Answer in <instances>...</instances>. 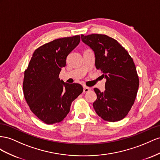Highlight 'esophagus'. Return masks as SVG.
<instances>
[{
  "label": "esophagus",
  "mask_w": 160,
  "mask_h": 160,
  "mask_svg": "<svg viewBox=\"0 0 160 160\" xmlns=\"http://www.w3.org/2000/svg\"><path fill=\"white\" fill-rule=\"evenodd\" d=\"M90 90H91V88H90V87H86V86H85V87H84L83 92H84V93H86V92H89V91H90Z\"/></svg>",
  "instance_id": "esophagus-1"
}]
</instances>
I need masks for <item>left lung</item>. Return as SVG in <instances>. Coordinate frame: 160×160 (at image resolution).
Returning <instances> with one entry per match:
<instances>
[{
    "instance_id": "8db88e82",
    "label": "left lung",
    "mask_w": 160,
    "mask_h": 160,
    "mask_svg": "<svg viewBox=\"0 0 160 160\" xmlns=\"http://www.w3.org/2000/svg\"><path fill=\"white\" fill-rule=\"evenodd\" d=\"M81 39L94 52L96 68L107 79L104 92L94 89L97 95L94 110L104 121H121L133 105L139 88L133 59L117 40L106 35H81Z\"/></svg>"
}]
</instances>
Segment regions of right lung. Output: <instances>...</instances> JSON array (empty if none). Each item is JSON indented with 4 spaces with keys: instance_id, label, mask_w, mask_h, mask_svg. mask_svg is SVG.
I'll list each match as a JSON object with an SVG mask.
<instances>
[{
    "instance_id": "obj_1",
    "label": "right lung",
    "mask_w": 160,
    "mask_h": 160,
    "mask_svg": "<svg viewBox=\"0 0 160 160\" xmlns=\"http://www.w3.org/2000/svg\"><path fill=\"white\" fill-rule=\"evenodd\" d=\"M80 35L53 40L35 50L24 72L22 90L31 111L48 125L60 122L70 106L83 92L79 84H68L59 74L66 60L79 44Z\"/></svg>"
}]
</instances>
